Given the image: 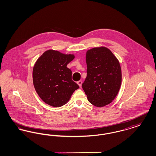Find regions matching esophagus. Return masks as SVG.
<instances>
[{"label": "esophagus", "instance_id": "34e87169", "mask_svg": "<svg viewBox=\"0 0 156 156\" xmlns=\"http://www.w3.org/2000/svg\"><path fill=\"white\" fill-rule=\"evenodd\" d=\"M76 83H77V84H78L80 87H81L82 83V81H78Z\"/></svg>", "mask_w": 156, "mask_h": 156}]
</instances>
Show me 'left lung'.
I'll use <instances>...</instances> for the list:
<instances>
[{
  "label": "left lung",
  "instance_id": "left-lung-1",
  "mask_svg": "<svg viewBox=\"0 0 156 156\" xmlns=\"http://www.w3.org/2000/svg\"><path fill=\"white\" fill-rule=\"evenodd\" d=\"M87 76L82 88L89 102L97 107L111 104L122 83L119 60L105 47H94L86 53Z\"/></svg>",
  "mask_w": 156,
  "mask_h": 156
}]
</instances>
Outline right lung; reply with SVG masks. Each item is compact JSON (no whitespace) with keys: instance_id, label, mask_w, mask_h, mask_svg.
<instances>
[{"instance_id":"obj_1","label":"right lung","mask_w":156,"mask_h":156,"mask_svg":"<svg viewBox=\"0 0 156 156\" xmlns=\"http://www.w3.org/2000/svg\"><path fill=\"white\" fill-rule=\"evenodd\" d=\"M74 58V54L51 49L37 59L33 69V82L45 104L56 108L63 106L80 88L72 80V71L67 67Z\"/></svg>"}]
</instances>
